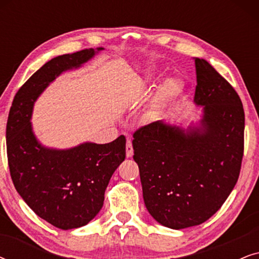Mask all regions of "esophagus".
Segmentation results:
<instances>
[{
	"label": "esophagus",
	"instance_id": "1",
	"mask_svg": "<svg viewBox=\"0 0 259 259\" xmlns=\"http://www.w3.org/2000/svg\"><path fill=\"white\" fill-rule=\"evenodd\" d=\"M126 155H127V158H131L133 155V146H132V141H131V139H127Z\"/></svg>",
	"mask_w": 259,
	"mask_h": 259
}]
</instances>
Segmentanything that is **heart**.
<instances>
[{
    "label": "heart",
    "instance_id": "1",
    "mask_svg": "<svg viewBox=\"0 0 259 259\" xmlns=\"http://www.w3.org/2000/svg\"><path fill=\"white\" fill-rule=\"evenodd\" d=\"M179 88H180L179 80L176 79V77H169V79L165 81L164 86L161 87L160 94H159V100L166 101L168 100V99L173 98L177 93H178Z\"/></svg>",
    "mask_w": 259,
    "mask_h": 259
}]
</instances>
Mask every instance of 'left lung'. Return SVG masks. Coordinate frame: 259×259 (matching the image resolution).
I'll list each match as a JSON object with an SVG mask.
<instances>
[{"label": "left lung", "mask_w": 259, "mask_h": 259, "mask_svg": "<svg viewBox=\"0 0 259 259\" xmlns=\"http://www.w3.org/2000/svg\"><path fill=\"white\" fill-rule=\"evenodd\" d=\"M194 104L200 127L183 130L164 121L133 134L146 208L158 223L180 230L211 218L238 180L245 115L239 95L204 59H194Z\"/></svg>", "instance_id": "1"}]
</instances>
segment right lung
<instances>
[{
    "label": "right lung",
    "instance_id": "obj_1",
    "mask_svg": "<svg viewBox=\"0 0 259 259\" xmlns=\"http://www.w3.org/2000/svg\"><path fill=\"white\" fill-rule=\"evenodd\" d=\"M102 48L56 56L20 88L7 121V155L14 186L38 217L61 230L90 223L101 210L109 179L126 157V138L83 143L68 150L47 148L31 128L34 102L56 76L79 68Z\"/></svg>",
    "mask_w": 259,
    "mask_h": 259
}]
</instances>
